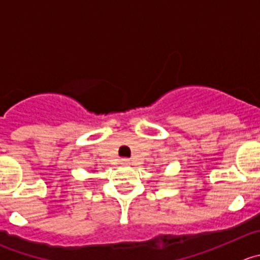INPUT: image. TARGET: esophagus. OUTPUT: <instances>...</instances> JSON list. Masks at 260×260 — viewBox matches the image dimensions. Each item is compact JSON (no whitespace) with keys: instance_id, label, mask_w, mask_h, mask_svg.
I'll use <instances>...</instances> for the list:
<instances>
[{"instance_id":"obj_1","label":"esophagus","mask_w":260,"mask_h":260,"mask_svg":"<svg viewBox=\"0 0 260 260\" xmlns=\"http://www.w3.org/2000/svg\"><path fill=\"white\" fill-rule=\"evenodd\" d=\"M131 164V161L128 160V158H122V160H120V165H129Z\"/></svg>"}]
</instances>
